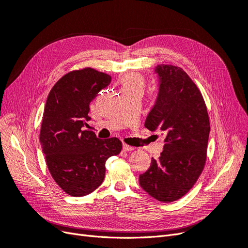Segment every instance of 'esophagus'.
Here are the masks:
<instances>
[{
    "label": "esophagus",
    "instance_id": "obj_1",
    "mask_svg": "<svg viewBox=\"0 0 248 248\" xmlns=\"http://www.w3.org/2000/svg\"><path fill=\"white\" fill-rule=\"evenodd\" d=\"M123 150H124V151H126V152H130V151H132V150H134V147H131V146H128V145H126V144H123Z\"/></svg>",
    "mask_w": 248,
    "mask_h": 248
}]
</instances>
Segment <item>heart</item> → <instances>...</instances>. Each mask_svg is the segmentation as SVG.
Instances as JSON below:
<instances>
[{"mask_svg":"<svg viewBox=\"0 0 248 248\" xmlns=\"http://www.w3.org/2000/svg\"><path fill=\"white\" fill-rule=\"evenodd\" d=\"M122 90L124 89H140L144 87V79L137 73H127L121 78Z\"/></svg>","mask_w":248,"mask_h":248,"instance_id":"1","label":"heart"}]
</instances>
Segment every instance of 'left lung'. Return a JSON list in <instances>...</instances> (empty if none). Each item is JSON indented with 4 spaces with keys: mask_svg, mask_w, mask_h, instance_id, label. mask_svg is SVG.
I'll return each instance as SVG.
<instances>
[{
    "mask_svg": "<svg viewBox=\"0 0 248 248\" xmlns=\"http://www.w3.org/2000/svg\"><path fill=\"white\" fill-rule=\"evenodd\" d=\"M158 93L145 127L161 131L163 151L140 175V185L155 200L170 202L182 198L205 167L210 123L200 90L180 67L158 65Z\"/></svg>",
    "mask_w": 248,
    "mask_h": 248,
    "instance_id": "1",
    "label": "left lung"
}]
</instances>
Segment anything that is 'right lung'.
<instances>
[{
  "label": "right lung",
  "mask_w": 248,
  "mask_h": 248,
  "mask_svg": "<svg viewBox=\"0 0 248 248\" xmlns=\"http://www.w3.org/2000/svg\"><path fill=\"white\" fill-rule=\"evenodd\" d=\"M111 80L92 68L65 74L47 96L40 130L42 152L51 177L72 197H84L99 187L106 162L118 155L122 142L117 138L100 140L88 127L90 102Z\"/></svg>",
  "instance_id": "add662e5"
}]
</instances>
